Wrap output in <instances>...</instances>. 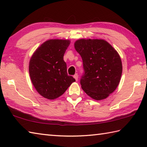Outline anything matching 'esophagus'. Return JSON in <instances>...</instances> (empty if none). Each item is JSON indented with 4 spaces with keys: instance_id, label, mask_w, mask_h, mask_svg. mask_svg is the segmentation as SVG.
<instances>
[{
    "instance_id": "34e87169",
    "label": "esophagus",
    "mask_w": 147,
    "mask_h": 147,
    "mask_svg": "<svg viewBox=\"0 0 147 147\" xmlns=\"http://www.w3.org/2000/svg\"><path fill=\"white\" fill-rule=\"evenodd\" d=\"M73 77H74V78L75 79V80L77 82L78 80V74H74V75L73 76Z\"/></svg>"
}]
</instances>
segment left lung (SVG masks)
Listing matches in <instances>:
<instances>
[{"label":"left lung","instance_id":"obj_1","mask_svg":"<svg viewBox=\"0 0 147 147\" xmlns=\"http://www.w3.org/2000/svg\"><path fill=\"white\" fill-rule=\"evenodd\" d=\"M82 58V88L93 99L107 97L119 83L123 67L117 51L104 40L80 39L74 43Z\"/></svg>","mask_w":147,"mask_h":147}]
</instances>
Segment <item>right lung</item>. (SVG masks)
<instances>
[{
  "mask_svg": "<svg viewBox=\"0 0 147 147\" xmlns=\"http://www.w3.org/2000/svg\"><path fill=\"white\" fill-rule=\"evenodd\" d=\"M70 44L68 40H49L33 54L29 64L31 80L36 91L44 98L54 100L75 82L67 73L63 57Z\"/></svg>",
  "mask_w": 147,
  "mask_h": 147,
  "instance_id": "add662e5",
  "label": "right lung"
}]
</instances>
